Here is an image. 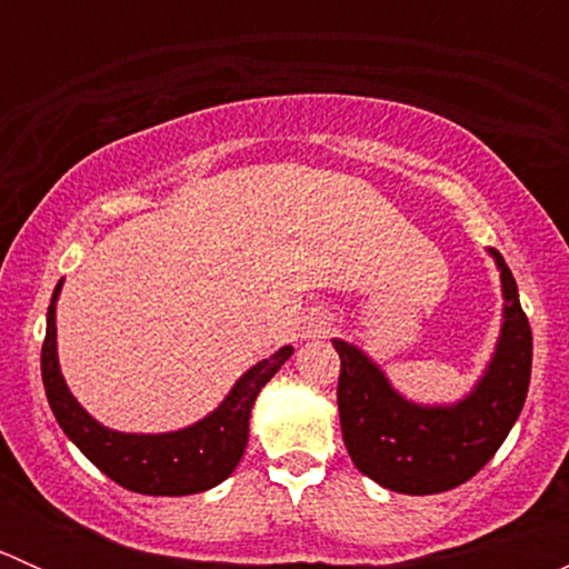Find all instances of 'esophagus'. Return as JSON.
Returning a JSON list of instances; mask_svg holds the SVG:
<instances>
[{"label":"esophagus","instance_id":"34e87169","mask_svg":"<svg viewBox=\"0 0 569 569\" xmlns=\"http://www.w3.org/2000/svg\"><path fill=\"white\" fill-rule=\"evenodd\" d=\"M327 330H330V317H327V313L311 311L302 317L300 338H321Z\"/></svg>","mask_w":569,"mask_h":569}]
</instances>
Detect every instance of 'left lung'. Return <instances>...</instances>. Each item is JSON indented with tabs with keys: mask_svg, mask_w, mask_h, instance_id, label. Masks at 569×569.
Wrapping results in <instances>:
<instances>
[{
	"mask_svg": "<svg viewBox=\"0 0 569 569\" xmlns=\"http://www.w3.org/2000/svg\"><path fill=\"white\" fill-rule=\"evenodd\" d=\"M503 321L496 352L473 391L455 405H416L388 382L386 371L355 343L332 338L341 432L355 468L405 496L460 487L492 460L523 410L531 380V327L518 283L501 252Z\"/></svg>",
	"mask_w": 569,
	"mask_h": 569,
	"instance_id": "8db88e82",
	"label": "left lung"
}]
</instances>
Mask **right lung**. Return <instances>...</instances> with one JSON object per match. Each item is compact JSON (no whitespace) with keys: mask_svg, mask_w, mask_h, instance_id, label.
<instances>
[{"mask_svg":"<svg viewBox=\"0 0 569 569\" xmlns=\"http://www.w3.org/2000/svg\"><path fill=\"white\" fill-rule=\"evenodd\" d=\"M62 280L51 295L46 313V341L40 352V375H43L46 399L62 432L73 440L101 473L118 481L120 487L142 496H192L226 481L233 473L250 435V412L261 388L278 375L280 366L291 358L295 349L283 347L267 360H258L244 371L220 401L214 412L200 418L192 427L162 435L114 432L96 421L68 391L57 360V297Z\"/></svg>","mask_w":569,"mask_h":569,"instance_id":"right-lung-1","label":"right lung"}]
</instances>
